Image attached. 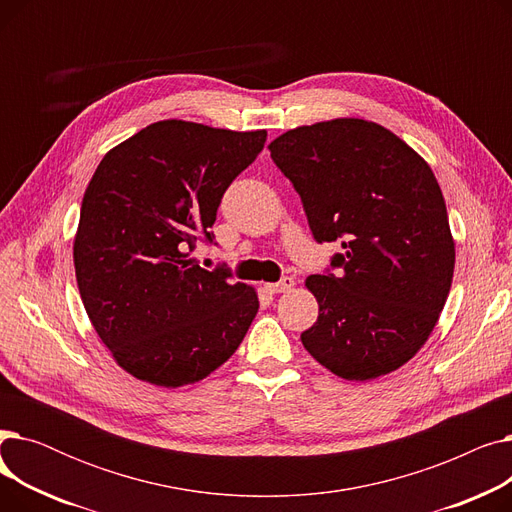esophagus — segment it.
Segmentation results:
<instances>
[{
	"label": "esophagus",
	"instance_id": "esophagus-1",
	"mask_svg": "<svg viewBox=\"0 0 512 512\" xmlns=\"http://www.w3.org/2000/svg\"><path fill=\"white\" fill-rule=\"evenodd\" d=\"M294 286V278H282L280 282L274 284H265V290L272 294H280V292H288Z\"/></svg>",
	"mask_w": 512,
	"mask_h": 512
}]
</instances>
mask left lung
I'll return each mask as SVG.
<instances>
[{"label":"left lung","instance_id":"8db88e82","mask_svg":"<svg viewBox=\"0 0 512 512\" xmlns=\"http://www.w3.org/2000/svg\"><path fill=\"white\" fill-rule=\"evenodd\" d=\"M301 195L317 242L342 240L340 276H309L319 315L301 334L342 380L411 361L434 332L454 276L446 201L427 161L382 124L334 118L267 145Z\"/></svg>","mask_w":512,"mask_h":512}]
</instances>
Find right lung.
<instances>
[{"instance_id":"obj_1","label":"right lung","mask_w":512,"mask_h":512,"mask_svg":"<svg viewBox=\"0 0 512 512\" xmlns=\"http://www.w3.org/2000/svg\"><path fill=\"white\" fill-rule=\"evenodd\" d=\"M265 130L161 120L107 151L87 186L74 272L91 324L132 378L180 388L224 365L259 311L257 290L191 259Z\"/></svg>"}]
</instances>
